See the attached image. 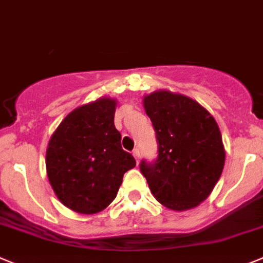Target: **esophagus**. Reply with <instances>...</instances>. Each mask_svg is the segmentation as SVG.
<instances>
[{
  "mask_svg": "<svg viewBox=\"0 0 263 263\" xmlns=\"http://www.w3.org/2000/svg\"><path fill=\"white\" fill-rule=\"evenodd\" d=\"M132 155H134L135 160H136V162L139 164V158H140V152H139V149H135L134 152H132Z\"/></svg>",
  "mask_w": 263,
  "mask_h": 263,
  "instance_id": "obj_1",
  "label": "esophagus"
}]
</instances>
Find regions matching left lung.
Here are the masks:
<instances>
[{
	"label": "left lung",
	"mask_w": 263,
	"mask_h": 263,
	"mask_svg": "<svg viewBox=\"0 0 263 263\" xmlns=\"http://www.w3.org/2000/svg\"><path fill=\"white\" fill-rule=\"evenodd\" d=\"M156 131L158 157L140 170L156 199L173 211H187L212 193L223 173L226 149L216 120L183 94L157 90L143 98Z\"/></svg>",
	"instance_id": "8db88e82"
}]
</instances>
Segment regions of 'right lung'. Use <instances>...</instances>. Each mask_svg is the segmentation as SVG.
Returning <instances> with one entry per match:
<instances>
[{"label": "right lung", "mask_w": 263, "mask_h": 263, "mask_svg": "<svg viewBox=\"0 0 263 263\" xmlns=\"http://www.w3.org/2000/svg\"><path fill=\"white\" fill-rule=\"evenodd\" d=\"M117 99L102 97L70 111L49 139L47 176L65 207L84 215L105 210L136 161L120 145Z\"/></svg>", "instance_id": "right-lung-1"}]
</instances>
